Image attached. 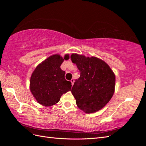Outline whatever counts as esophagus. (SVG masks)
<instances>
[{
	"instance_id": "obj_1",
	"label": "esophagus",
	"mask_w": 146,
	"mask_h": 146,
	"mask_svg": "<svg viewBox=\"0 0 146 146\" xmlns=\"http://www.w3.org/2000/svg\"><path fill=\"white\" fill-rule=\"evenodd\" d=\"M70 82H71V83H72V85H74V80L73 78L71 79V80H70Z\"/></svg>"
}]
</instances>
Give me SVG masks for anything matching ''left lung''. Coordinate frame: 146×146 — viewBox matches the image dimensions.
I'll return each mask as SVG.
<instances>
[{
	"mask_svg": "<svg viewBox=\"0 0 146 146\" xmlns=\"http://www.w3.org/2000/svg\"><path fill=\"white\" fill-rule=\"evenodd\" d=\"M70 58L80 73L71 90L77 107L88 114L99 111L114 94V73L107 63L95 56L72 54Z\"/></svg>",
	"mask_w": 146,
	"mask_h": 146,
	"instance_id": "left-lung-1",
	"label": "left lung"
}]
</instances>
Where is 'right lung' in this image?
Here are the masks:
<instances>
[{
    "instance_id": "right-lung-1",
    "label": "right lung",
    "mask_w": 146,
    "mask_h": 146,
    "mask_svg": "<svg viewBox=\"0 0 146 146\" xmlns=\"http://www.w3.org/2000/svg\"><path fill=\"white\" fill-rule=\"evenodd\" d=\"M69 54L63 57L55 54L39 64L33 72L30 80V90L38 102L44 107L55 105L61 96L70 91L71 82L64 78L65 72L60 68Z\"/></svg>"
}]
</instances>
